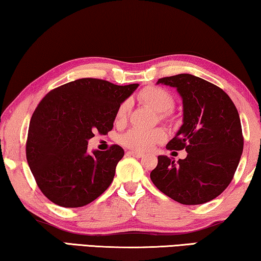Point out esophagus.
I'll use <instances>...</instances> for the list:
<instances>
[{
    "mask_svg": "<svg viewBox=\"0 0 261 261\" xmlns=\"http://www.w3.org/2000/svg\"><path fill=\"white\" fill-rule=\"evenodd\" d=\"M127 154L134 155V157H137V158H142L144 155L143 152H138V151H127Z\"/></svg>",
    "mask_w": 261,
    "mask_h": 261,
    "instance_id": "esophagus-1",
    "label": "esophagus"
}]
</instances>
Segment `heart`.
I'll return each instance as SVG.
<instances>
[{"label":"heart","mask_w":261,"mask_h":261,"mask_svg":"<svg viewBox=\"0 0 261 261\" xmlns=\"http://www.w3.org/2000/svg\"><path fill=\"white\" fill-rule=\"evenodd\" d=\"M139 102L144 106L153 109L158 112L161 119H169L172 116V109L174 99L171 93L165 89L159 87H146L138 93ZM130 111V104L127 100H124L119 104L116 111V122L124 123L127 118ZM166 132L162 127H155L152 130H143L138 127L129 130L120 136L119 142L124 146L137 151H146L153 147L155 144L164 142Z\"/></svg>","instance_id":"b5f03b06"}]
</instances>
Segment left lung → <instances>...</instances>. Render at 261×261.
<instances>
[{
  "instance_id": "8db88e82",
  "label": "left lung",
  "mask_w": 261,
  "mask_h": 261,
  "mask_svg": "<svg viewBox=\"0 0 261 261\" xmlns=\"http://www.w3.org/2000/svg\"><path fill=\"white\" fill-rule=\"evenodd\" d=\"M157 83L177 88L184 118L177 135L166 145L185 150V159L174 163L159 155L150 177L159 191L184 205L215 199L230 185L244 149L238 110L217 85L190 73L163 77Z\"/></svg>"
}]
</instances>
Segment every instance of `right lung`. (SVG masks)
<instances>
[{
    "mask_svg": "<svg viewBox=\"0 0 261 261\" xmlns=\"http://www.w3.org/2000/svg\"><path fill=\"white\" fill-rule=\"evenodd\" d=\"M138 84L81 79L42 98L30 120L27 161L42 193L62 207L90 204L110 186L124 150L88 153V141L114 127L116 111Z\"/></svg>",
    "mask_w": 261,
    "mask_h": 261,
    "instance_id": "right-lung-1",
    "label": "right lung"
}]
</instances>
